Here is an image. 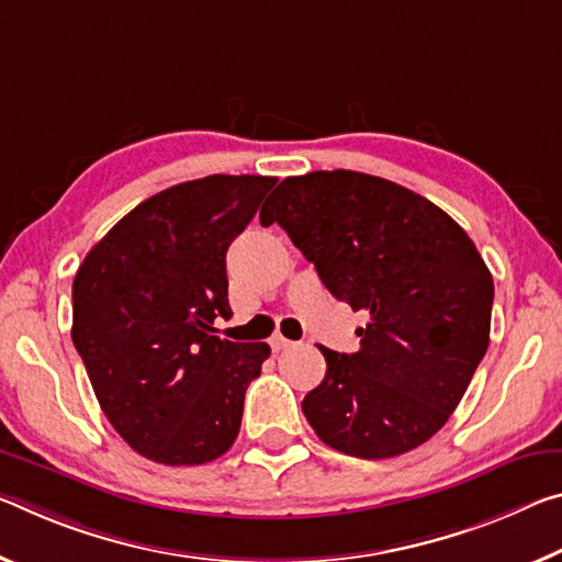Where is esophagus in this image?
I'll use <instances>...</instances> for the list:
<instances>
[{
  "label": "esophagus",
  "instance_id": "esophagus-1",
  "mask_svg": "<svg viewBox=\"0 0 562 562\" xmlns=\"http://www.w3.org/2000/svg\"><path fill=\"white\" fill-rule=\"evenodd\" d=\"M270 345H272V350H274V352H280V350H288V347H292L295 342L288 340V337H282V335H272Z\"/></svg>",
  "mask_w": 562,
  "mask_h": 562
}]
</instances>
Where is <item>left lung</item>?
<instances>
[{"label": "left lung", "mask_w": 562, "mask_h": 562, "mask_svg": "<svg viewBox=\"0 0 562 562\" xmlns=\"http://www.w3.org/2000/svg\"><path fill=\"white\" fill-rule=\"evenodd\" d=\"M337 300L364 310L358 352L319 347L325 380L302 400L317 438L362 460L432 438L490 342L493 274L456 220L407 187L352 169L288 177L260 210Z\"/></svg>", "instance_id": "1"}]
</instances>
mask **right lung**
I'll use <instances>...</instances> for the list:
<instances>
[{
	"label": "right lung",
	"mask_w": 562,
	"mask_h": 562,
	"mask_svg": "<svg viewBox=\"0 0 562 562\" xmlns=\"http://www.w3.org/2000/svg\"><path fill=\"white\" fill-rule=\"evenodd\" d=\"M262 175H210L153 194L89 249L72 282V342L106 420L162 465L233 448L267 342L215 335L229 317L225 255L255 217Z\"/></svg>",
	"instance_id": "1"
}]
</instances>
